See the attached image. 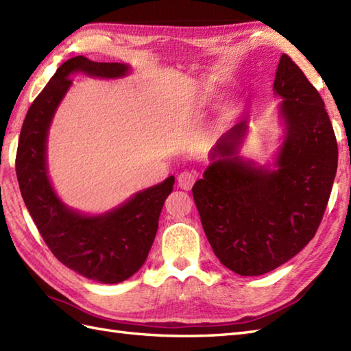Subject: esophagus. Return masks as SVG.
<instances>
[{
  "instance_id": "esophagus-1",
  "label": "esophagus",
  "mask_w": 351,
  "mask_h": 351,
  "mask_svg": "<svg viewBox=\"0 0 351 351\" xmlns=\"http://www.w3.org/2000/svg\"><path fill=\"white\" fill-rule=\"evenodd\" d=\"M196 178H197L196 171L184 170V171H181L180 175H178V185H180L182 190H187L189 191V190H191L193 184L196 182Z\"/></svg>"
}]
</instances>
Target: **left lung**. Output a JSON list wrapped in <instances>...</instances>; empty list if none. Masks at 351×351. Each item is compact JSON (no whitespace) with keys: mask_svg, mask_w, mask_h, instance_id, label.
<instances>
[{"mask_svg":"<svg viewBox=\"0 0 351 351\" xmlns=\"http://www.w3.org/2000/svg\"><path fill=\"white\" fill-rule=\"evenodd\" d=\"M273 90L283 99L285 125L278 169L241 158L249 128L243 119L215 143L213 162L191 190L215 256L241 276L274 270L314 238L338 167L337 137L322 96L287 54Z\"/></svg>","mask_w":351,"mask_h":351,"instance_id":"8db88e82","label":"left lung"}]
</instances>
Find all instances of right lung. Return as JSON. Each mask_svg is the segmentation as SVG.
<instances>
[{"mask_svg":"<svg viewBox=\"0 0 351 351\" xmlns=\"http://www.w3.org/2000/svg\"><path fill=\"white\" fill-rule=\"evenodd\" d=\"M128 71V64L98 63L84 56L64 62L28 108L16 152L21 195L43 241L62 264L101 283L126 280L145 264L175 178L136 193L106 214H80L58 199L49 182L47 138L58 104L72 84L71 73L119 78Z\"/></svg>","mask_w":351,"mask_h":351,"instance_id":"right-lung-1","label":"right lung"}]
</instances>
